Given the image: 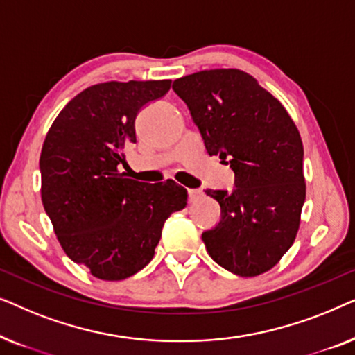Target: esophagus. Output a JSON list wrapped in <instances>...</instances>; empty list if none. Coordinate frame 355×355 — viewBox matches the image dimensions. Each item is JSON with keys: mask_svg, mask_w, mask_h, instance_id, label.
Segmentation results:
<instances>
[{"mask_svg": "<svg viewBox=\"0 0 355 355\" xmlns=\"http://www.w3.org/2000/svg\"><path fill=\"white\" fill-rule=\"evenodd\" d=\"M198 198H202V192L198 189H189V202L193 203L197 202Z\"/></svg>", "mask_w": 355, "mask_h": 355, "instance_id": "1", "label": "esophagus"}]
</instances>
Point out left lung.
<instances>
[{"label":"left lung","instance_id":"obj_1","mask_svg":"<svg viewBox=\"0 0 355 355\" xmlns=\"http://www.w3.org/2000/svg\"><path fill=\"white\" fill-rule=\"evenodd\" d=\"M173 90L208 155H220L234 171L232 191H205L221 207L220 223L202 234L208 254L234 275L265 273L294 244L305 202L304 147L294 121L239 69L196 72L174 80Z\"/></svg>","mask_w":355,"mask_h":355}]
</instances>
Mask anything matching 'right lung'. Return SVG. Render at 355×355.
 Here are the masks:
<instances>
[{
	"mask_svg": "<svg viewBox=\"0 0 355 355\" xmlns=\"http://www.w3.org/2000/svg\"><path fill=\"white\" fill-rule=\"evenodd\" d=\"M171 80L103 82L76 95L48 130L40 155L42 202L62 250L98 279L121 281L150 263L164 221L187 205L171 179L124 176L135 116Z\"/></svg>",
	"mask_w": 355,
	"mask_h": 355,
	"instance_id": "1",
	"label": "right lung"
}]
</instances>
